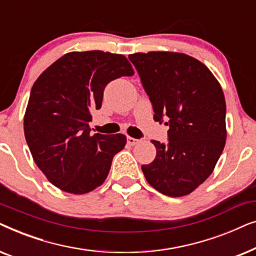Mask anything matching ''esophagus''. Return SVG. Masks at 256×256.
Returning a JSON list of instances; mask_svg holds the SVG:
<instances>
[{"label": "esophagus", "mask_w": 256, "mask_h": 256, "mask_svg": "<svg viewBox=\"0 0 256 256\" xmlns=\"http://www.w3.org/2000/svg\"><path fill=\"white\" fill-rule=\"evenodd\" d=\"M127 142H128L129 146H135V144H138V143L140 142V140L134 138H130V136H128V138H127Z\"/></svg>", "instance_id": "1"}]
</instances>
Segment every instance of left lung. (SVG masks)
<instances>
[{
  "instance_id": "left-lung-1",
  "label": "left lung",
  "mask_w": 256,
  "mask_h": 256,
  "mask_svg": "<svg viewBox=\"0 0 256 256\" xmlns=\"http://www.w3.org/2000/svg\"><path fill=\"white\" fill-rule=\"evenodd\" d=\"M129 59L152 101L154 120L169 118V143L152 140L156 157L142 171L160 194L183 197L208 180L225 146L222 88L208 66L185 54L138 52Z\"/></svg>"
}]
</instances>
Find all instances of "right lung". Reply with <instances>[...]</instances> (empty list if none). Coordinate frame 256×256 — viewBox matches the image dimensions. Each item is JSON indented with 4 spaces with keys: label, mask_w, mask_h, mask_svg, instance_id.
Segmentation results:
<instances>
[{
    "label": "right lung",
    "mask_w": 256,
    "mask_h": 256,
    "mask_svg": "<svg viewBox=\"0 0 256 256\" xmlns=\"http://www.w3.org/2000/svg\"><path fill=\"white\" fill-rule=\"evenodd\" d=\"M134 74L122 54L99 50L68 52L34 82L24 115V135L48 182L85 194L106 180L113 157L124 148V134L90 136V112L100 110L112 80Z\"/></svg>",
    "instance_id": "right-lung-1"
}]
</instances>
